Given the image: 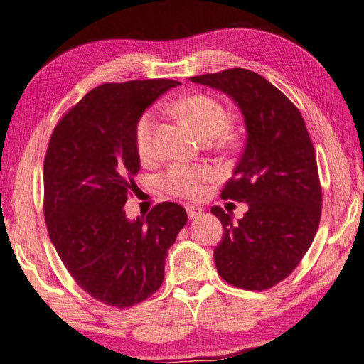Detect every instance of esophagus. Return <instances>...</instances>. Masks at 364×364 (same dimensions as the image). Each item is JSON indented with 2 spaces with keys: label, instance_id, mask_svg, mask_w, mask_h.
<instances>
[{
  "label": "esophagus",
  "instance_id": "obj_1",
  "mask_svg": "<svg viewBox=\"0 0 364 364\" xmlns=\"http://www.w3.org/2000/svg\"><path fill=\"white\" fill-rule=\"evenodd\" d=\"M186 212H188V217L193 220V218H198L204 210L203 208H198V206H186Z\"/></svg>",
  "mask_w": 364,
  "mask_h": 364
}]
</instances>
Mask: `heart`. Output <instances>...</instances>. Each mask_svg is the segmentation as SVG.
<instances>
[{
    "mask_svg": "<svg viewBox=\"0 0 364 364\" xmlns=\"http://www.w3.org/2000/svg\"><path fill=\"white\" fill-rule=\"evenodd\" d=\"M173 112L203 139H212L225 135L229 127V117L220 101L203 93L184 97L172 106ZM155 130V115L152 112L138 119L135 127V146L139 158L152 154ZM210 178L206 167H171L164 175V183L171 192L180 197L195 198L203 192V183Z\"/></svg>",
    "mask_w": 364,
    "mask_h": 364,
    "instance_id": "obj_1",
    "label": "heart"
}]
</instances>
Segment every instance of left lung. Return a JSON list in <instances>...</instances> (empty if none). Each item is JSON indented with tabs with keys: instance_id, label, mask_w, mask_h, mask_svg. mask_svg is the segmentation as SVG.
Masks as SVG:
<instances>
[{
	"instance_id": "1",
	"label": "left lung",
	"mask_w": 364,
	"mask_h": 364,
	"mask_svg": "<svg viewBox=\"0 0 364 364\" xmlns=\"http://www.w3.org/2000/svg\"><path fill=\"white\" fill-rule=\"evenodd\" d=\"M237 102L246 126V146L223 200L247 203L234 223L218 206L223 225L213 250L221 278L247 291L284 279L311 247L321 217V186L315 151L294 102L266 78L241 68L192 77Z\"/></svg>"
}]
</instances>
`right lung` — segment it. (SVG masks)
<instances>
[{"instance_id": "1", "label": "right lung", "mask_w": 364, "mask_h": 364, "mask_svg": "<svg viewBox=\"0 0 364 364\" xmlns=\"http://www.w3.org/2000/svg\"><path fill=\"white\" fill-rule=\"evenodd\" d=\"M173 80L107 82L87 92L55 127L44 158V220L77 284L114 307L160 289L167 250L188 221L176 203L129 220L124 204L139 172L135 127Z\"/></svg>"}]
</instances>
